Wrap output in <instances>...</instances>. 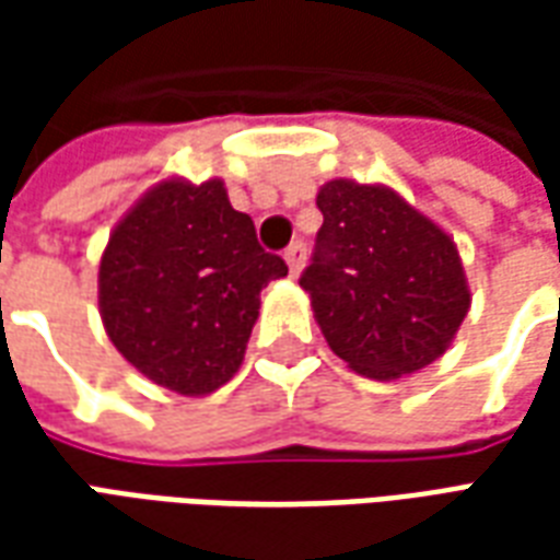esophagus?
I'll list each match as a JSON object with an SVG mask.
<instances>
[{
  "instance_id": "obj_1",
  "label": "esophagus",
  "mask_w": 560,
  "mask_h": 560,
  "mask_svg": "<svg viewBox=\"0 0 560 560\" xmlns=\"http://www.w3.org/2000/svg\"><path fill=\"white\" fill-rule=\"evenodd\" d=\"M284 260H288V269L291 276H300V269L305 264V243H293L288 252H284Z\"/></svg>"
}]
</instances>
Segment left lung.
I'll use <instances>...</instances> for the list:
<instances>
[{
    "instance_id": "8db88e82",
    "label": "left lung",
    "mask_w": 560,
    "mask_h": 560,
    "mask_svg": "<svg viewBox=\"0 0 560 560\" xmlns=\"http://www.w3.org/2000/svg\"><path fill=\"white\" fill-rule=\"evenodd\" d=\"M300 288L324 339L357 375H413L456 339L470 288L453 236L389 185L329 179Z\"/></svg>"
}]
</instances>
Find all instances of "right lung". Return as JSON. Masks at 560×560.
<instances>
[{"mask_svg":"<svg viewBox=\"0 0 560 560\" xmlns=\"http://www.w3.org/2000/svg\"><path fill=\"white\" fill-rule=\"evenodd\" d=\"M288 276L221 179H161L119 219L98 267L114 348L152 384L209 396L243 365L260 291Z\"/></svg>","mask_w":560,"mask_h":560,"instance_id":"obj_1","label":"right lung"}]
</instances>
